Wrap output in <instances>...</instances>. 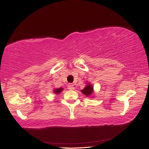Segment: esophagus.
<instances>
[{"mask_svg": "<svg viewBox=\"0 0 149 149\" xmlns=\"http://www.w3.org/2000/svg\"><path fill=\"white\" fill-rule=\"evenodd\" d=\"M73 88H74V85L72 83H69L68 85V89H69V90H72Z\"/></svg>", "mask_w": 149, "mask_h": 149, "instance_id": "34e87169", "label": "esophagus"}]
</instances>
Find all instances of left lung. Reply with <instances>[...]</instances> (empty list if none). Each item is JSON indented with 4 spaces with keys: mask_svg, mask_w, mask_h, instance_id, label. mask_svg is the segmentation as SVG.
Wrapping results in <instances>:
<instances>
[{
    "mask_svg": "<svg viewBox=\"0 0 149 149\" xmlns=\"http://www.w3.org/2000/svg\"><path fill=\"white\" fill-rule=\"evenodd\" d=\"M93 86H91V85H88L81 91L82 93L84 94H85L86 96H90L91 94L93 93Z\"/></svg>",
    "mask_w": 149,
    "mask_h": 149,
    "instance_id": "8db88e82",
    "label": "left lung"
}]
</instances>
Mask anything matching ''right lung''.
I'll return each mask as SVG.
<instances>
[{
	"instance_id": "right-lung-1",
	"label": "right lung",
	"mask_w": 149,
	"mask_h": 149,
	"mask_svg": "<svg viewBox=\"0 0 149 149\" xmlns=\"http://www.w3.org/2000/svg\"><path fill=\"white\" fill-rule=\"evenodd\" d=\"M63 88H56V89H55V90H54V92H55V94H58V93H60L61 92H62V91H63Z\"/></svg>"
}]
</instances>
